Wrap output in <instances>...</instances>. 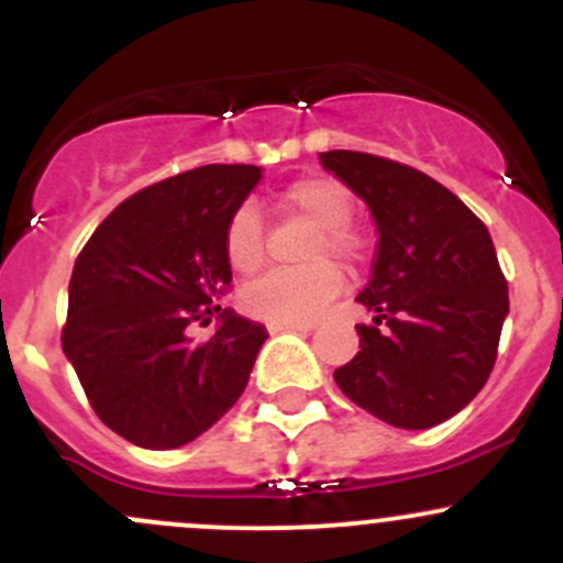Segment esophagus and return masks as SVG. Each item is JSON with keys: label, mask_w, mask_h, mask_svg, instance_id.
I'll list each match as a JSON object with an SVG mask.
<instances>
[{"label": "esophagus", "mask_w": 563, "mask_h": 563, "mask_svg": "<svg viewBox=\"0 0 563 563\" xmlns=\"http://www.w3.org/2000/svg\"><path fill=\"white\" fill-rule=\"evenodd\" d=\"M266 329H269L272 334L277 332H313V323H280V321H269L266 323Z\"/></svg>", "instance_id": "34e87169"}]
</instances>
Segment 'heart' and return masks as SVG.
Returning a JSON list of instances; mask_svg holds the SVG:
<instances>
[{
    "instance_id": "1",
    "label": "heart",
    "mask_w": 563,
    "mask_h": 563,
    "mask_svg": "<svg viewBox=\"0 0 563 563\" xmlns=\"http://www.w3.org/2000/svg\"><path fill=\"white\" fill-rule=\"evenodd\" d=\"M280 207L318 229L310 247L316 266L299 272H269L245 291V308L264 321L310 323L338 297L343 275L323 258L351 261L360 255V236L351 231L354 201L343 181L332 176H302L283 187ZM225 258L240 275H250L264 261V223L258 209L242 203L225 223Z\"/></svg>"
}]
</instances>
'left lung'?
I'll return each instance as SVG.
<instances>
[{
  "label": "left lung",
  "instance_id": "obj_1",
  "mask_svg": "<svg viewBox=\"0 0 563 563\" xmlns=\"http://www.w3.org/2000/svg\"><path fill=\"white\" fill-rule=\"evenodd\" d=\"M321 166L373 214L378 250L356 302L376 327L334 382L382 422L424 430L463 411L496 365L507 280L485 223L444 185L365 152H321ZM384 320L387 330H378Z\"/></svg>",
  "mask_w": 563,
  "mask_h": 563
}]
</instances>
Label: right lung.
I'll use <instances>...</instances> for the list:
<instances>
[{"mask_svg":"<svg viewBox=\"0 0 563 563\" xmlns=\"http://www.w3.org/2000/svg\"><path fill=\"white\" fill-rule=\"evenodd\" d=\"M258 166H201L139 190L95 229L73 266L62 351L95 413L130 444L176 450L247 387L264 323L212 305L231 283L223 234ZM219 313L207 344L186 327Z\"/></svg>","mask_w":563,"mask_h":563,"instance_id":"add662e5","label":"right lung"}]
</instances>
